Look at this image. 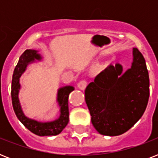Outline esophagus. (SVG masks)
Listing matches in <instances>:
<instances>
[{
	"instance_id": "1",
	"label": "esophagus",
	"mask_w": 158,
	"mask_h": 158,
	"mask_svg": "<svg viewBox=\"0 0 158 158\" xmlns=\"http://www.w3.org/2000/svg\"><path fill=\"white\" fill-rule=\"evenodd\" d=\"M77 86L79 88V89H81V90H84L85 88L87 87V82L86 80H81V81H79L77 84Z\"/></svg>"
}]
</instances>
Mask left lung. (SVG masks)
I'll list each match as a JSON object with an SVG mask.
<instances>
[{"label": "left lung", "mask_w": 158, "mask_h": 158, "mask_svg": "<svg viewBox=\"0 0 158 158\" xmlns=\"http://www.w3.org/2000/svg\"><path fill=\"white\" fill-rule=\"evenodd\" d=\"M149 98V76L145 60L133 48L131 67L110 64L85 89L92 124L99 134L122 135L142 117Z\"/></svg>", "instance_id": "8db88e82"}]
</instances>
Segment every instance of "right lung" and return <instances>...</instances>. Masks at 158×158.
<instances>
[{
	"mask_svg": "<svg viewBox=\"0 0 158 158\" xmlns=\"http://www.w3.org/2000/svg\"><path fill=\"white\" fill-rule=\"evenodd\" d=\"M43 57L38 53V51L28 49L21 55L19 60L18 64L15 68L12 77V85H11V98L12 105L16 116L19 121L31 132L38 136H51L57 135L64 130L69 122V106L68 98L69 94L74 88L73 86L62 87L58 89L57 92L56 102L60 107V116L56 120L49 122H40L38 120L27 117L23 113L21 107L20 102L19 99V93L20 90L19 78L26 70L28 64L36 61L41 60Z\"/></svg>",
	"mask_w": 158,
	"mask_h": 158,
	"instance_id": "obj_1",
	"label": "right lung"
}]
</instances>
